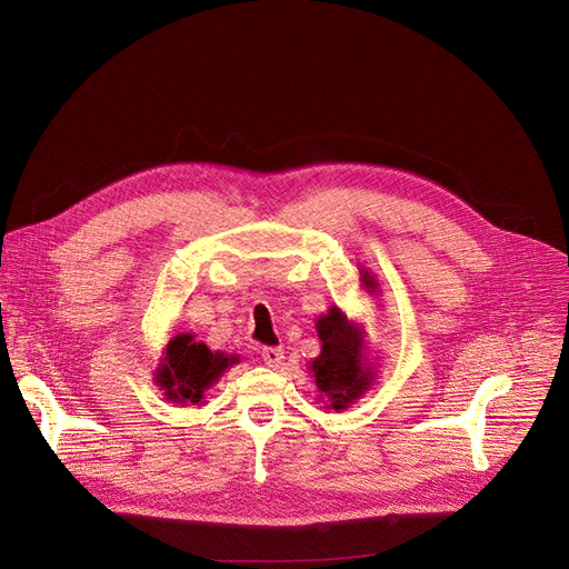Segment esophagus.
Segmentation results:
<instances>
[{"label":"esophagus","mask_w":569,"mask_h":569,"mask_svg":"<svg viewBox=\"0 0 569 569\" xmlns=\"http://www.w3.org/2000/svg\"><path fill=\"white\" fill-rule=\"evenodd\" d=\"M262 360L267 367L272 369H279L283 365V348H277V346H267L262 348Z\"/></svg>","instance_id":"obj_1"}]
</instances>
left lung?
Segmentation results:
<instances>
[{
  "label": "left lung",
  "instance_id": "obj_1",
  "mask_svg": "<svg viewBox=\"0 0 569 569\" xmlns=\"http://www.w3.org/2000/svg\"><path fill=\"white\" fill-rule=\"evenodd\" d=\"M362 283L371 292L378 288L369 272H362ZM322 350L309 365L320 399L327 401V408L346 410L350 403L360 399L371 382L376 371L367 360L365 350V330L346 318L339 307H332L316 322Z\"/></svg>",
  "mask_w": 569,
  "mask_h": 569
}]
</instances>
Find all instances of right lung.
<instances>
[{"label":"right lung","mask_w":569,"mask_h":569,"mask_svg":"<svg viewBox=\"0 0 569 569\" xmlns=\"http://www.w3.org/2000/svg\"><path fill=\"white\" fill-rule=\"evenodd\" d=\"M237 362L234 355L212 352L204 343L193 341L191 335H177L166 346L154 382L168 401L200 406L209 387Z\"/></svg>","instance_id":"obj_1"}]
</instances>
